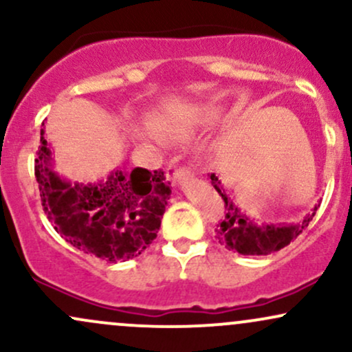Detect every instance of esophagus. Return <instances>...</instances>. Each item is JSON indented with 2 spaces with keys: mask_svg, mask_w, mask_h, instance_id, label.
I'll use <instances>...</instances> for the list:
<instances>
[{
  "mask_svg": "<svg viewBox=\"0 0 352 352\" xmlns=\"http://www.w3.org/2000/svg\"><path fill=\"white\" fill-rule=\"evenodd\" d=\"M188 177H192V172L187 170V168L179 167V165H175V164H170L167 167V179L170 180L173 185L180 184L182 180L188 179Z\"/></svg>",
  "mask_w": 352,
  "mask_h": 352,
  "instance_id": "34e87169",
  "label": "esophagus"
}]
</instances>
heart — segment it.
I'll return each instance as SVG.
<instances>
[{
	"label": "heart",
	"mask_w": 352,
	"mask_h": 352,
	"mask_svg": "<svg viewBox=\"0 0 352 352\" xmlns=\"http://www.w3.org/2000/svg\"><path fill=\"white\" fill-rule=\"evenodd\" d=\"M201 120L204 116L197 109H182V111L160 109L147 117V125L157 139L175 144L188 139L199 129Z\"/></svg>",
	"instance_id": "heart-1"
}]
</instances>
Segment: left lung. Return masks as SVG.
I'll use <instances>...</instances> for the list:
<instances>
[{
  "instance_id": "8db88e82",
  "label": "left lung",
  "mask_w": 352,
  "mask_h": 352,
  "mask_svg": "<svg viewBox=\"0 0 352 352\" xmlns=\"http://www.w3.org/2000/svg\"><path fill=\"white\" fill-rule=\"evenodd\" d=\"M213 188L221 195V200L225 201V218L220 223V228L217 230L218 241L225 248L232 250L240 254H270L278 250L285 248L286 245L292 243L300 233L308 227V223L316 215L318 205L313 208V212L305 217L301 223H254L253 218H250L243 213L235 200L228 195L221 180L218 175L212 173L210 175Z\"/></svg>"
}]
</instances>
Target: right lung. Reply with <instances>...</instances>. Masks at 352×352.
<instances>
[{
    "mask_svg": "<svg viewBox=\"0 0 352 352\" xmlns=\"http://www.w3.org/2000/svg\"><path fill=\"white\" fill-rule=\"evenodd\" d=\"M54 165L43 122L34 175L44 213L67 243L117 263L139 256L155 240L172 193L162 170L114 168L98 182H72Z\"/></svg>",
    "mask_w": 352,
    "mask_h": 352,
    "instance_id": "obj_1",
    "label": "right lung"
}]
</instances>
